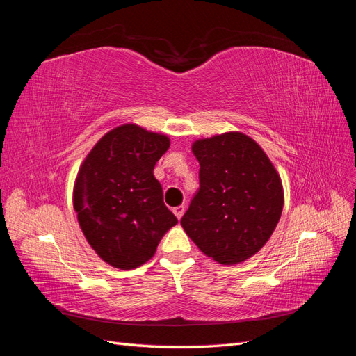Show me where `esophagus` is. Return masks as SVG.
I'll return each instance as SVG.
<instances>
[{
    "mask_svg": "<svg viewBox=\"0 0 356 356\" xmlns=\"http://www.w3.org/2000/svg\"><path fill=\"white\" fill-rule=\"evenodd\" d=\"M184 211H186V207H184V204H179V207H175V208H174V213L177 215V218H178V220H181L182 215H184Z\"/></svg>",
    "mask_w": 356,
    "mask_h": 356,
    "instance_id": "34e87169",
    "label": "esophagus"
}]
</instances>
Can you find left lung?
Segmentation results:
<instances>
[{
  "mask_svg": "<svg viewBox=\"0 0 356 356\" xmlns=\"http://www.w3.org/2000/svg\"><path fill=\"white\" fill-rule=\"evenodd\" d=\"M191 152L200 187L182 229L217 263H242L261 250L281 218V177L261 147L241 132L197 139Z\"/></svg>",
  "mask_w": 356,
  "mask_h": 356,
  "instance_id": "8db88e82",
  "label": "left lung"
}]
</instances>
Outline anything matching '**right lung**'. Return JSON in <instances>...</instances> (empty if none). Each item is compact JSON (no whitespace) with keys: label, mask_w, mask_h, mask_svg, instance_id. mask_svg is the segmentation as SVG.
I'll return each mask as SVG.
<instances>
[{"label":"right lung","mask_w":356,"mask_h":356,"mask_svg":"<svg viewBox=\"0 0 356 356\" xmlns=\"http://www.w3.org/2000/svg\"><path fill=\"white\" fill-rule=\"evenodd\" d=\"M169 138L136 124L105 134L84 159L72 202L80 227L105 263L131 270L147 263L178 222L153 170Z\"/></svg>","instance_id":"right-lung-1"}]
</instances>
